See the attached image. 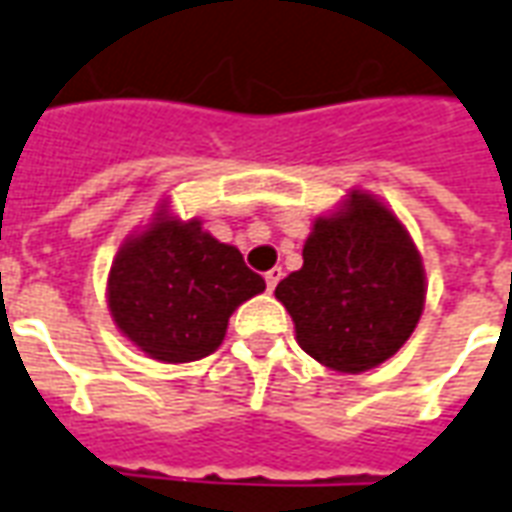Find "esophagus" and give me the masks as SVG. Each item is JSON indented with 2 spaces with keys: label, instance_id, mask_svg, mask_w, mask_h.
<instances>
[{
  "label": "esophagus",
  "instance_id": "esophagus-1",
  "mask_svg": "<svg viewBox=\"0 0 512 512\" xmlns=\"http://www.w3.org/2000/svg\"><path fill=\"white\" fill-rule=\"evenodd\" d=\"M279 279H282V268H271V271H266V285H268V290L277 288Z\"/></svg>",
  "mask_w": 512,
  "mask_h": 512
}]
</instances>
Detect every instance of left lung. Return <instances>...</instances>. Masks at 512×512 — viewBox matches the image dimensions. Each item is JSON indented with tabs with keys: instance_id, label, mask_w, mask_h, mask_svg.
<instances>
[{
	"instance_id": "8db88e82",
	"label": "left lung",
	"mask_w": 512,
	"mask_h": 512,
	"mask_svg": "<svg viewBox=\"0 0 512 512\" xmlns=\"http://www.w3.org/2000/svg\"><path fill=\"white\" fill-rule=\"evenodd\" d=\"M301 255L304 266L274 290L301 348L340 373L397 354L422 315L425 271L395 213L354 191L343 211L315 222Z\"/></svg>"
}]
</instances>
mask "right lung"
<instances>
[{
	"label": "right lung",
	"mask_w": 512,
	"mask_h": 512,
	"mask_svg": "<svg viewBox=\"0 0 512 512\" xmlns=\"http://www.w3.org/2000/svg\"><path fill=\"white\" fill-rule=\"evenodd\" d=\"M266 290L235 246L219 244L200 222L167 213L117 252L109 310L117 329L158 362H194L224 340L238 304Z\"/></svg>",
	"instance_id": "add662e5"
}]
</instances>
